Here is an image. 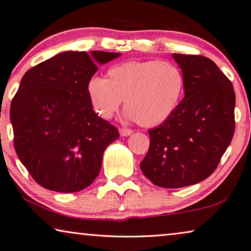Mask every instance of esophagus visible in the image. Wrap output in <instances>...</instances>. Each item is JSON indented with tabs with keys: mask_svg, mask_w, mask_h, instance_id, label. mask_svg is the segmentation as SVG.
I'll use <instances>...</instances> for the list:
<instances>
[{
	"mask_svg": "<svg viewBox=\"0 0 251 251\" xmlns=\"http://www.w3.org/2000/svg\"><path fill=\"white\" fill-rule=\"evenodd\" d=\"M119 133H120V135H122V136H128L133 133V129L122 127V128H119Z\"/></svg>",
	"mask_w": 251,
	"mask_h": 251,
	"instance_id": "obj_1",
	"label": "esophagus"
}]
</instances>
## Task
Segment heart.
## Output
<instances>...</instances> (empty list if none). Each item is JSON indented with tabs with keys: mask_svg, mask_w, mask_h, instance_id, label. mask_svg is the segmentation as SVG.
<instances>
[{
	"mask_svg": "<svg viewBox=\"0 0 251 251\" xmlns=\"http://www.w3.org/2000/svg\"><path fill=\"white\" fill-rule=\"evenodd\" d=\"M87 91L103 118H111L124 101L127 118L146 127H155L178 109L185 78L172 62L127 61L109 68L105 78L93 76Z\"/></svg>",
	"mask_w": 251,
	"mask_h": 251,
	"instance_id": "heart-1",
	"label": "heart"
}]
</instances>
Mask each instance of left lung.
I'll return each mask as SVG.
<instances>
[{"label": "left lung", "instance_id": "1", "mask_svg": "<svg viewBox=\"0 0 251 251\" xmlns=\"http://www.w3.org/2000/svg\"><path fill=\"white\" fill-rule=\"evenodd\" d=\"M185 78V98L176 112L149 129L150 145L140 163L153 185L181 188L210 176L235 131L232 82L211 59L173 53Z\"/></svg>", "mask_w": 251, "mask_h": 251}]
</instances>
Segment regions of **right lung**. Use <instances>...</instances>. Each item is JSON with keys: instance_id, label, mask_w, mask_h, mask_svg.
<instances>
[{"instance_id": "obj_1", "label": "right lung", "mask_w": 251, "mask_h": 251, "mask_svg": "<svg viewBox=\"0 0 251 251\" xmlns=\"http://www.w3.org/2000/svg\"><path fill=\"white\" fill-rule=\"evenodd\" d=\"M119 52L65 51L33 66L13 96V146L43 188L79 192L99 176L103 152L119 132L93 110L87 85Z\"/></svg>"}]
</instances>
